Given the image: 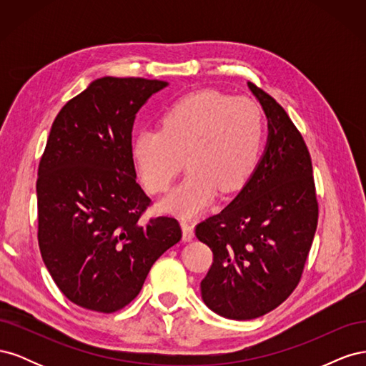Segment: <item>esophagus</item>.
<instances>
[{"label":"esophagus","mask_w":366,"mask_h":366,"mask_svg":"<svg viewBox=\"0 0 366 366\" xmlns=\"http://www.w3.org/2000/svg\"><path fill=\"white\" fill-rule=\"evenodd\" d=\"M182 229H183V241H192L194 239V226L187 221H182Z\"/></svg>","instance_id":"obj_1"}]
</instances>
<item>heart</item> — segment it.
<instances>
[{
    "mask_svg": "<svg viewBox=\"0 0 366 366\" xmlns=\"http://www.w3.org/2000/svg\"><path fill=\"white\" fill-rule=\"evenodd\" d=\"M264 122L258 105L204 90L175 102L160 129L140 131L132 140V159L151 194L168 191L186 157L189 174L164 198L169 212L192 217L212 202L215 192L242 186L258 162Z\"/></svg>",
    "mask_w": 366,
    "mask_h": 366,
    "instance_id": "1",
    "label": "heart"
}]
</instances>
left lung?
Here are the masks:
<instances>
[{
	"label": "left lung",
	"mask_w": 366,
	"mask_h": 366,
	"mask_svg": "<svg viewBox=\"0 0 366 366\" xmlns=\"http://www.w3.org/2000/svg\"><path fill=\"white\" fill-rule=\"evenodd\" d=\"M247 85L269 122L267 147L234 200L195 227L214 253L200 284L203 301L235 320L264 316L293 293L319 215L312 157L301 132L270 94Z\"/></svg>",
	"instance_id": "obj_1"
}]
</instances>
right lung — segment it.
Returning a JSON list of instances; mask_svg holds the SVG:
<instances>
[{
  "mask_svg": "<svg viewBox=\"0 0 366 366\" xmlns=\"http://www.w3.org/2000/svg\"><path fill=\"white\" fill-rule=\"evenodd\" d=\"M168 85L105 76L54 119L39 162L38 242L59 290L76 305L113 313L128 305L162 254L182 239L179 221H142L151 198L136 182L132 125Z\"/></svg>",
  "mask_w": 366,
  "mask_h": 366,
  "instance_id": "obj_1",
  "label": "right lung"
}]
</instances>
